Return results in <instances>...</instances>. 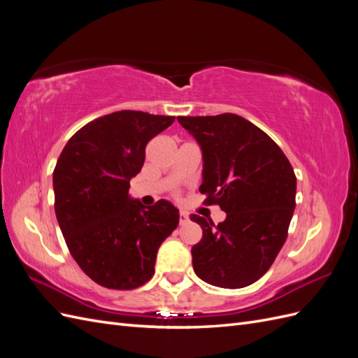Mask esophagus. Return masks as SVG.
Here are the masks:
<instances>
[{
  "label": "esophagus",
  "mask_w": 358,
  "mask_h": 358,
  "mask_svg": "<svg viewBox=\"0 0 358 358\" xmlns=\"http://www.w3.org/2000/svg\"><path fill=\"white\" fill-rule=\"evenodd\" d=\"M189 221V216L187 212H179V224L183 225Z\"/></svg>",
  "instance_id": "1"
}]
</instances>
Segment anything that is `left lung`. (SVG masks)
<instances>
[{"instance_id": "8db88e82", "label": "left lung", "mask_w": 358, "mask_h": 358, "mask_svg": "<svg viewBox=\"0 0 358 358\" xmlns=\"http://www.w3.org/2000/svg\"><path fill=\"white\" fill-rule=\"evenodd\" d=\"M203 150L204 204L227 213L215 225L191 215L203 230L191 249L196 275L215 287L243 288L273 264L296 208V175L263 129L234 113L178 116Z\"/></svg>"}]
</instances>
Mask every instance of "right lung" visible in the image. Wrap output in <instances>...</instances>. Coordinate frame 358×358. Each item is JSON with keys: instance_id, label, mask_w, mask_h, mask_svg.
<instances>
[{"instance_id": "1", "label": "right lung", "mask_w": 358, "mask_h": 358, "mask_svg": "<svg viewBox=\"0 0 358 358\" xmlns=\"http://www.w3.org/2000/svg\"><path fill=\"white\" fill-rule=\"evenodd\" d=\"M175 116L121 110L88 122L64 146L53 170L55 213L76 263L94 282L134 289L155 273L159 245L179 224V210L128 196L145 149Z\"/></svg>"}]
</instances>
